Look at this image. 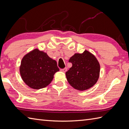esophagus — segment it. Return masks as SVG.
Segmentation results:
<instances>
[{"mask_svg": "<svg viewBox=\"0 0 129 129\" xmlns=\"http://www.w3.org/2000/svg\"><path fill=\"white\" fill-rule=\"evenodd\" d=\"M67 70V68H64V69H60V71H61V72H63V73L66 72Z\"/></svg>", "mask_w": 129, "mask_h": 129, "instance_id": "34e87169", "label": "esophagus"}]
</instances>
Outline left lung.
Wrapping results in <instances>:
<instances>
[{"mask_svg": "<svg viewBox=\"0 0 129 129\" xmlns=\"http://www.w3.org/2000/svg\"><path fill=\"white\" fill-rule=\"evenodd\" d=\"M69 62L72 67L66 72L67 80L74 88L83 91L93 86L99 77L100 64L94 55L87 50L75 54Z\"/></svg>", "mask_w": 129, "mask_h": 129, "instance_id": "obj_1", "label": "left lung"}]
</instances>
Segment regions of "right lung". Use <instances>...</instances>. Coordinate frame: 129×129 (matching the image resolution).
<instances>
[{"instance_id": "1", "label": "right lung", "mask_w": 129, "mask_h": 129, "mask_svg": "<svg viewBox=\"0 0 129 129\" xmlns=\"http://www.w3.org/2000/svg\"><path fill=\"white\" fill-rule=\"evenodd\" d=\"M59 70L55 60L47 54L34 49L23 57L20 67V73L27 85L34 89L47 86Z\"/></svg>"}]
</instances>
